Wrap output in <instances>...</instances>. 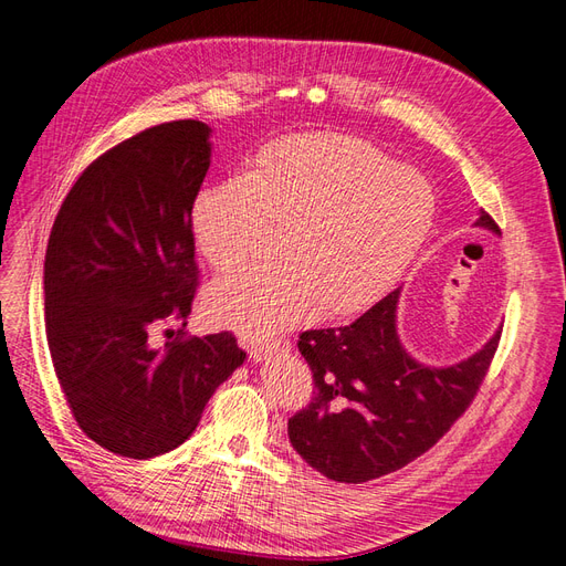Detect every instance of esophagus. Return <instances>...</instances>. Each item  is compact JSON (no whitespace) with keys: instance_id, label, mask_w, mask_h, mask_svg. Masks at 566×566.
<instances>
[{"instance_id":"esophagus-1","label":"esophagus","mask_w":566,"mask_h":566,"mask_svg":"<svg viewBox=\"0 0 566 566\" xmlns=\"http://www.w3.org/2000/svg\"><path fill=\"white\" fill-rule=\"evenodd\" d=\"M291 350V340L289 338H275L270 343H263V345H251V359L253 361H263L272 355H280V353H289Z\"/></svg>"}]
</instances>
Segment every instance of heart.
Here are the masks:
<instances>
[{"label":"heart","instance_id":"heart-1","mask_svg":"<svg viewBox=\"0 0 566 566\" xmlns=\"http://www.w3.org/2000/svg\"><path fill=\"white\" fill-rule=\"evenodd\" d=\"M437 202L428 180L350 136H289L244 176L197 195V251L218 270L256 256L277 226L282 259L242 268L209 291L211 315L265 340L322 307L355 315L399 282L426 247Z\"/></svg>","mask_w":566,"mask_h":566}]
</instances>
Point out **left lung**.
<instances>
[{
	"label": "left lung",
	"instance_id": "obj_1",
	"mask_svg": "<svg viewBox=\"0 0 566 566\" xmlns=\"http://www.w3.org/2000/svg\"><path fill=\"white\" fill-rule=\"evenodd\" d=\"M475 226L501 232L486 211ZM397 301L399 289L348 326L301 334L315 392L289 418V440L334 482H369L423 455L472 405L496 355L501 329L453 367L418 364L399 343Z\"/></svg>",
	"mask_w": 566,
	"mask_h": 566
}]
</instances>
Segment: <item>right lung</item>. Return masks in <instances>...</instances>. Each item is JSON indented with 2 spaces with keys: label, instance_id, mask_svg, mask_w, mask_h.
Segmentation results:
<instances>
[{
  "label": "right lung",
  "instance_id": "right-lung-1",
  "mask_svg": "<svg viewBox=\"0 0 566 566\" xmlns=\"http://www.w3.org/2000/svg\"><path fill=\"white\" fill-rule=\"evenodd\" d=\"M209 134L205 122L178 119L122 140L75 180L49 234L53 371L84 434L126 459L184 444L247 359L230 332L184 336L199 286L192 205ZM159 323L164 346L149 338Z\"/></svg>",
  "mask_w": 566,
  "mask_h": 566
}]
</instances>
